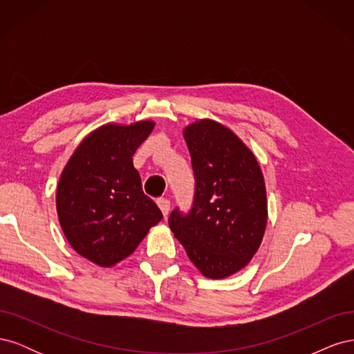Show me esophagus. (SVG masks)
Segmentation results:
<instances>
[{
  "instance_id": "obj_1",
  "label": "esophagus",
  "mask_w": 354,
  "mask_h": 354,
  "mask_svg": "<svg viewBox=\"0 0 354 354\" xmlns=\"http://www.w3.org/2000/svg\"><path fill=\"white\" fill-rule=\"evenodd\" d=\"M158 205H159L160 211H162L164 217H167L168 214H169V208H171L169 201H168V199H159V201H158Z\"/></svg>"
}]
</instances>
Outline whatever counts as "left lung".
<instances>
[{"instance_id": "8db88e82", "label": "left lung", "mask_w": 354, "mask_h": 354, "mask_svg": "<svg viewBox=\"0 0 354 354\" xmlns=\"http://www.w3.org/2000/svg\"><path fill=\"white\" fill-rule=\"evenodd\" d=\"M196 180L189 216L174 209L168 224L190 261L209 279L250 264L267 226V195L259 160L230 128L208 118L185 127Z\"/></svg>"}]
</instances>
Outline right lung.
Masks as SVG:
<instances>
[{
	"mask_svg": "<svg viewBox=\"0 0 354 354\" xmlns=\"http://www.w3.org/2000/svg\"><path fill=\"white\" fill-rule=\"evenodd\" d=\"M152 120L108 122L75 149L56 190L60 227L73 251L100 267L131 255L151 227L162 220L143 194L133 155L153 131Z\"/></svg>",
	"mask_w": 354,
	"mask_h": 354,
	"instance_id": "add662e5",
	"label": "right lung"
}]
</instances>
